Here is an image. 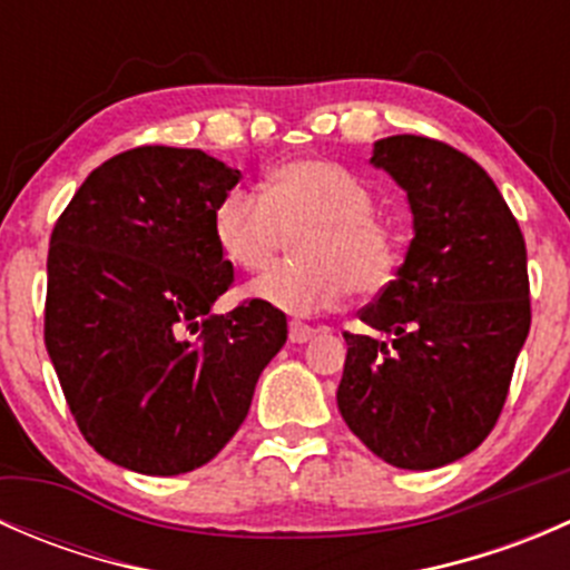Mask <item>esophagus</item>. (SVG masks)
<instances>
[{"label":"esophagus","mask_w":570,"mask_h":570,"mask_svg":"<svg viewBox=\"0 0 570 570\" xmlns=\"http://www.w3.org/2000/svg\"><path fill=\"white\" fill-rule=\"evenodd\" d=\"M314 327L312 325H306V322H289V342L292 344H303V342H308V338H314Z\"/></svg>","instance_id":"34e87169"}]
</instances>
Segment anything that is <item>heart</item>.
I'll return each mask as SVG.
<instances>
[{"label":"heart","instance_id":"1","mask_svg":"<svg viewBox=\"0 0 570 570\" xmlns=\"http://www.w3.org/2000/svg\"><path fill=\"white\" fill-rule=\"evenodd\" d=\"M375 209V193L350 168L331 159H292L269 170L262 193L223 195L215 239L245 273L269 269L297 239V262L256 281L253 295L306 317L336 308L350 289L377 295L392 284L400 239Z\"/></svg>","mask_w":570,"mask_h":570}]
</instances>
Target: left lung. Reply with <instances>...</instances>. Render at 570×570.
<instances>
[{"mask_svg": "<svg viewBox=\"0 0 570 570\" xmlns=\"http://www.w3.org/2000/svg\"><path fill=\"white\" fill-rule=\"evenodd\" d=\"M372 163L407 193L405 264L358 317L392 344L344 333L338 411L396 469L446 465L488 439L532 322L527 245L491 176L422 135L375 142Z\"/></svg>", "mask_w": 570, "mask_h": 570, "instance_id": "8db88e82", "label": "left lung"}]
</instances>
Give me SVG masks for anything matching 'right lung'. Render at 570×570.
<instances>
[{"instance_id": "add662e5", "label": "right lung", "mask_w": 570, "mask_h": 570, "mask_svg": "<svg viewBox=\"0 0 570 570\" xmlns=\"http://www.w3.org/2000/svg\"><path fill=\"white\" fill-rule=\"evenodd\" d=\"M237 181L200 148H129L55 223L43 342L79 433L124 469L209 463L286 342L284 312L258 297L212 314L234 284L215 209Z\"/></svg>"}]
</instances>
